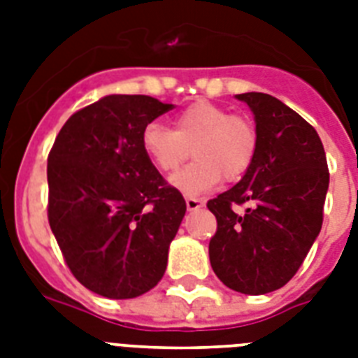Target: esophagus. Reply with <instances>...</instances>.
<instances>
[{"instance_id": "esophagus-1", "label": "esophagus", "mask_w": 358, "mask_h": 358, "mask_svg": "<svg viewBox=\"0 0 358 358\" xmlns=\"http://www.w3.org/2000/svg\"><path fill=\"white\" fill-rule=\"evenodd\" d=\"M185 206H187L189 212H193V210H199V208L204 206V201L202 199H195V196H185Z\"/></svg>"}]
</instances>
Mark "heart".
<instances>
[{
  "label": "heart",
  "instance_id": "heart-1",
  "mask_svg": "<svg viewBox=\"0 0 358 358\" xmlns=\"http://www.w3.org/2000/svg\"><path fill=\"white\" fill-rule=\"evenodd\" d=\"M141 143L146 156L163 173H173L193 154L195 162L171 178L184 195L206 193L221 178L238 180L255 162L258 131L247 117L234 115L217 103L199 100L180 111L174 128L150 122Z\"/></svg>",
  "mask_w": 358,
  "mask_h": 358
}]
</instances>
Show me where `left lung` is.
<instances>
[{"label": "left lung", "mask_w": 358, "mask_h": 358, "mask_svg": "<svg viewBox=\"0 0 358 358\" xmlns=\"http://www.w3.org/2000/svg\"><path fill=\"white\" fill-rule=\"evenodd\" d=\"M238 100L255 113L258 148L243 178L208 201L217 219L210 264L230 289L262 295L294 277L320 234L329 169L320 135L294 109L264 92Z\"/></svg>", "instance_id": "obj_1"}]
</instances>
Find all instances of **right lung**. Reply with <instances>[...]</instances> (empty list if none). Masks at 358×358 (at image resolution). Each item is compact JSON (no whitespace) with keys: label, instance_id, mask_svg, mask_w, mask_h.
Segmentation results:
<instances>
[{"label":"right lung","instance_id":"right-lung-1","mask_svg":"<svg viewBox=\"0 0 358 358\" xmlns=\"http://www.w3.org/2000/svg\"><path fill=\"white\" fill-rule=\"evenodd\" d=\"M111 94L76 111L48 156V221L66 266L91 292L131 299L162 280L185 201L146 156L141 135L171 111Z\"/></svg>","mask_w":358,"mask_h":358}]
</instances>
